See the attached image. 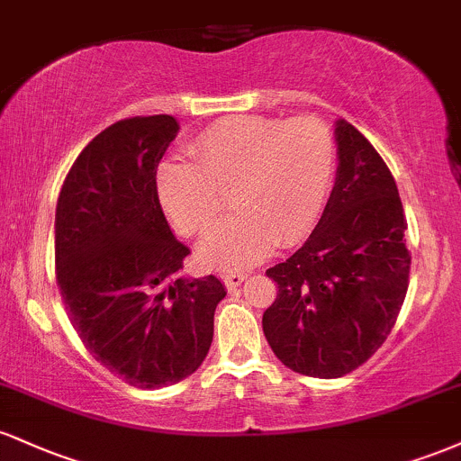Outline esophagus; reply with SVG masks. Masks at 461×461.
<instances>
[{
    "label": "esophagus",
    "mask_w": 461,
    "mask_h": 461,
    "mask_svg": "<svg viewBox=\"0 0 461 461\" xmlns=\"http://www.w3.org/2000/svg\"><path fill=\"white\" fill-rule=\"evenodd\" d=\"M245 277H247L245 273H223V275H221V279H223L225 285H227V288H230V290L238 288V285L245 282Z\"/></svg>",
    "instance_id": "obj_1"
}]
</instances>
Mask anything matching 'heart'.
Here are the masks:
<instances>
[{"label":"heart","instance_id":"heart-1","mask_svg":"<svg viewBox=\"0 0 461 461\" xmlns=\"http://www.w3.org/2000/svg\"><path fill=\"white\" fill-rule=\"evenodd\" d=\"M333 151L331 130L316 116H227L190 142V164L160 168L158 197L177 231L205 238L231 193L238 212L201 247V262L247 268L312 230L330 190Z\"/></svg>","mask_w":461,"mask_h":461}]
</instances>
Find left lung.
<instances>
[{"mask_svg": "<svg viewBox=\"0 0 461 461\" xmlns=\"http://www.w3.org/2000/svg\"><path fill=\"white\" fill-rule=\"evenodd\" d=\"M336 184L319 225L267 275L277 297L262 330L284 366L336 379L362 366L393 331L411 256L396 182L375 147L336 121Z\"/></svg>", "mask_w": 461, "mask_h": 461, "instance_id": "left-lung-1", "label": "left lung"}]
</instances>
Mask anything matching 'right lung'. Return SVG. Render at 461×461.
I'll return each mask as SVG.
<instances>
[{
  "label": "right lung",
  "mask_w": 461,
  "mask_h": 461,
  "mask_svg": "<svg viewBox=\"0 0 461 461\" xmlns=\"http://www.w3.org/2000/svg\"><path fill=\"white\" fill-rule=\"evenodd\" d=\"M168 114L116 121L84 147L56 205V282L79 340L136 388L186 379L208 356L214 275L184 277L190 249L173 236L156 171L177 136Z\"/></svg>",
  "instance_id": "obj_1"
}]
</instances>
